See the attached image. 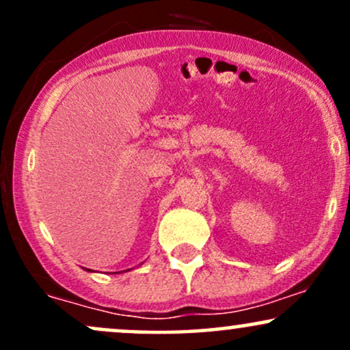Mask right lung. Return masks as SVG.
Returning <instances> with one entry per match:
<instances>
[{
  "instance_id": "obj_1",
  "label": "right lung",
  "mask_w": 350,
  "mask_h": 350,
  "mask_svg": "<svg viewBox=\"0 0 350 350\" xmlns=\"http://www.w3.org/2000/svg\"><path fill=\"white\" fill-rule=\"evenodd\" d=\"M85 270H87V271H92V270H88V268H85Z\"/></svg>"
}]
</instances>
